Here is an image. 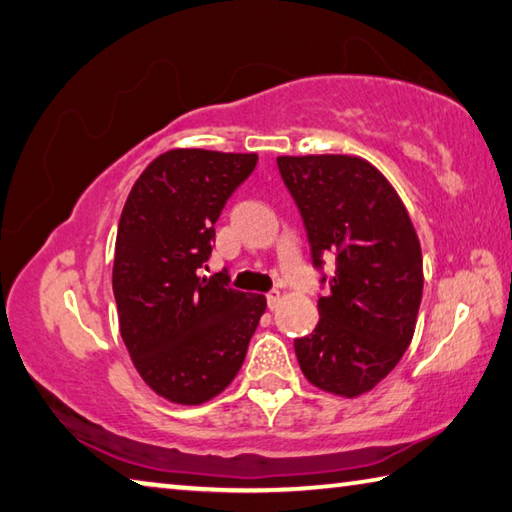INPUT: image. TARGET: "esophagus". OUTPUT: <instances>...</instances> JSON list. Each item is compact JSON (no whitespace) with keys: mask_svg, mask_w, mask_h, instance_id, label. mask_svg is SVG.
<instances>
[{"mask_svg":"<svg viewBox=\"0 0 512 512\" xmlns=\"http://www.w3.org/2000/svg\"><path fill=\"white\" fill-rule=\"evenodd\" d=\"M279 303H281V292H279V290L267 292V308L274 310L276 306H279Z\"/></svg>","mask_w":512,"mask_h":512,"instance_id":"obj_1","label":"esophagus"}]
</instances>
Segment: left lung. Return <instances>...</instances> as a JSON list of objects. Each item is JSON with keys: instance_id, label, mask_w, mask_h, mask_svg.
<instances>
[{"instance_id": "8db88e82", "label": "left lung", "mask_w": 512, "mask_h": 512, "mask_svg": "<svg viewBox=\"0 0 512 512\" xmlns=\"http://www.w3.org/2000/svg\"><path fill=\"white\" fill-rule=\"evenodd\" d=\"M308 231L312 263L335 254L319 324L294 342L303 375L339 398L369 393L396 369L416 330L423 251L396 188L353 155L276 157Z\"/></svg>"}]
</instances>
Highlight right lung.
<instances>
[{
  "label": "right lung",
  "mask_w": 512,
  "mask_h": 512,
  "mask_svg": "<svg viewBox=\"0 0 512 512\" xmlns=\"http://www.w3.org/2000/svg\"><path fill=\"white\" fill-rule=\"evenodd\" d=\"M256 152L175 148L152 159L125 200L112 288L123 344L141 380L175 405L229 387L267 308L227 276H197L213 224L256 168Z\"/></svg>",
  "instance_id": "add662e5"
}]
</instances>
